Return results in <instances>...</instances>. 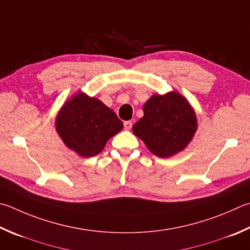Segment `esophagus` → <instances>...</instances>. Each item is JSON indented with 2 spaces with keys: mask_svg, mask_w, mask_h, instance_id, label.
<instances>
[{
  "mask_svg": "<svg viewBox=\"0 0 250 250\" xmlns=\"http://www.w3.org/2000/svg\"><path fill=\"white\" fill-rule=\"evenodd\" d=\"M124 125H125V130H130L131 128H132V121H125V124H124Z\"/></svg>",
  "mask_w": 250,
  "mask_h": 250,
  "instance_id": "esophagus-1",
  "label": "esophagus"
}]
</instances>
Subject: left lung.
<instances>
[{"label": "left lung", "instance_id": "obj_1", "mask_svg": "<svg viewBox=\"0 0 250 250\" xmlns=\"http://www.w3.org/2000/svg\"><path fill=\"white\" fill-rule=\"evenodd\" d=\"M143 112L133 125V133L158 157L180 152L196 132V115L189 103L176 92L154 95L145 103Z\"/></svg>", "mask_w": 250, "mask_h": 250}]
</instances>
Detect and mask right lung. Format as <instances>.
I'll return each instance as SVG.
<instances>
[{
	"label": "right lung",
	"mask_w": 250,
	"mask_h": 250,
	"mask_svg": "<svg viewBox=\"0 0 250 250\" xmlns=\"http://www.w3.org/2000/svg\"><path fill=\"white\" fill-rule=\"evenodd\" d=\"M56 125L66 146L84 157L101 153L107 141L124 128L110 108L83 93L63 106Z\"/></svg>",
	"instance_id": "1"
}]
</instances>
